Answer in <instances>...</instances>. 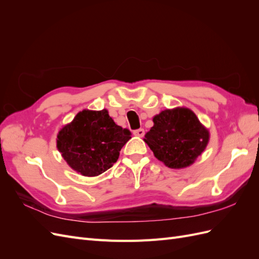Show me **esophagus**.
Instances as JSON below:
<instances>
[{
  "label": "esophagus",
  "mask_w": 259,
  "mask_h": 259,
  "mask_svg": "<svg viewBox=\"0 0 259 259\" xmlns=\"http://www.w3.org/2000/svg\"><path fill=\"white\" fill-rule=\"evenodd\" d=\"M134 135L138 136V137H143L145 135V131L144 128H138L136 131H134Z\"/></svg>",
  "instance_id": "obj_1"
}]
</instances>
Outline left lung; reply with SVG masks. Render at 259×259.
Instances as JSON below:
<instances>
[{
	"mask_svg": "<svg viewBox=\"0 0 259 259\" xmlns=\"http://www.w3.org/2000/svg\"><path fill=\"white\" fill-rule=\"evenodd\" d=\"M209 133L190 109H166L153 117L145 143L169 168L190 166L208 144Z\"/></svg>",
	"mask_w": 259,
	"mask_h": 259,
	"instance_id": "obj_1",
	"label": "left lung"
}]
</instances>
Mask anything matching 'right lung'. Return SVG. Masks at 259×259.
I'll list each match as a JSON object with an SVG mask.
<instances>
[{
  "label": "right lung",
  "mask_w": 259,
  "mask_h": 259,
  "mask_svg": "<svg viewBox=\"0 0 259 259\" xmlns=\"http://www.w3.org/2000/svg\"><path fill=\"white\" fill-rule=\"evenodd\" d=\"M131 132L116 125L106 109L83 110L57 135V148L68 165L83 176H98L119 159Z\"/></svg>",
  "instance_id": "add662e5"
}]
</instances>
